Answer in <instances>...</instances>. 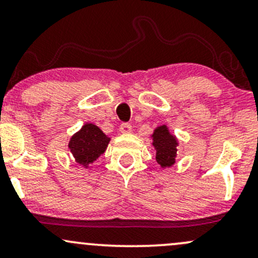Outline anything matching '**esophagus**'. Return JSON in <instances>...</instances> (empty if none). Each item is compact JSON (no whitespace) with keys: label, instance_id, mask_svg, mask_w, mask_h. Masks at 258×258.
I'll use <instances>...</instances> for the list:
<instances>
[{"label":"esophagus","instance_id":"34e87169","mask_svg":"<svg viewBox=\"0 0 258 258\" xmlns=\"http://www.w3.org/2000/svg\"><path fill=\"white\" fill-rule=\"evenodd\" d=\"M120 131H121V133H130L132 131V125L131 123H127V122L121 123Z\"/></svg>","mask_w":258,"mask_h":258}]
</instances>
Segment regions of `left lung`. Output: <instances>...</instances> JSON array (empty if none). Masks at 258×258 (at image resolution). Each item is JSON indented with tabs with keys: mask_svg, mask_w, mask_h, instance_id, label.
<instances>
[{
	"mask_svg": "<svg viewBox=\"0 0 258 258\" xmlns=\"http://www.w3.org/2000/svg\"><path fill=\"white\" fill-rule=\"evenodd\" d=\"M153 146L156 150V161L161 167H171L176 162L178 142L168 131L166 125L159 126L153 133Z\"/></svg>",
	"mask_w": 258,
	"mask_h": 258,
	"instance_id": "1",
	"label": "left lung"
}]
</instances>
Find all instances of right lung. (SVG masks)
<instances>
[{"instance_id":"1","label":"right lung","mask_w":258,"mask_h":258,"mask_svg":"<svg viewBox=\"0 0 258 258\" xmlns=\"http://www.w3.org/2000/svg\"><path fill=\"white\" fill-rule=\"evenodd\" d=\"M110 138L98 126L86 123L70 138L69 149L76 162L87 167L105 152Z\"/></svg>"}]
</instances>
